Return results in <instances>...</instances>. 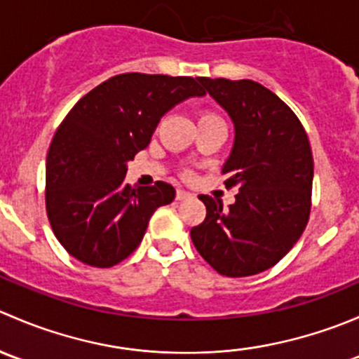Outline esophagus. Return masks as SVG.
Instances as JSON below:
<instances>
[{
    "label": "esophagus",
    "mask_w": 359,
    "mask_h": 359,
    "mask_svg": "<svg viewBox=\"0 0 359 359\" xmlns=\"http://www.w3.org/2000/svg\"><path fill=\"white\" fill-rule=\"evenodd\" d=\"M191 196H193V194H191V193H187V191H184V189H179V191H177V200H179V201H182V200H187V198H191Z\"/></svg>",
    "instance_id": "obj_1"
}]
</instances>
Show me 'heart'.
I'll return each mask as SVG.
<instances>
[{"label": "heart", "instance_id": "obj_1", "mask_svg": "<svg viewBox=\"0 0 359 359\" xmlns=\"http://www.w3.org/2000/svg\"><path fill=\"white\" fill-rule=\"evenodd\" d=\"M210 118H215V116H213V114H201L200 121H201V119H210Z\"/></svg>", "mask_w": 359, "mask_h": 359}]
</instances>
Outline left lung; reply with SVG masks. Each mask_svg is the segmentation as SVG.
Instances as JSON below:
<instances>
[{
    "label": "left lung",
    "mask_w": 359,
    "mask_h": 359,
    "mask_svg": "<svg viewBox=\"0 0 359 359\" xmlns=\"http://www.w3.org/2000/svg\"><path fill=\"white\" fill-rule=\"evenodd\" d=\"M200 83L233 121L222 175L238 194L227 210L201 194L206 219L191 229V240L219 274L252 276L280 262L306 229L314 175L309 140L290 107L260 83Z\"/></svg>",
    "instance_id": "obj_1"
}]
</instances>
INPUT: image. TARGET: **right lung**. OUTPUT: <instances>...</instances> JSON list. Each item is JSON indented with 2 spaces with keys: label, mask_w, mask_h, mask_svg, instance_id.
I'll list each match as a JSON object with an SVG mask.
<instances>
[{
  "label": "right lung",
  "mask_w": 359,
  "mask_h": 359,
  "mask_svg": "<svg viewBox=\"0 0 359 359\" xmlns=\"http://www.w3.org/2000/svg\"><path fill=\"white\" fill-rule=\"evenodd\" d=\"M198 81L119 74L86 93L66 116L46 156V213L74 259L93 267L121 262L140 245L154 210L173 201L170 184L130 187L125 175L163 116L205 95Z\"/></svg>",
  "instance_id": "1"
}]
</instances>
